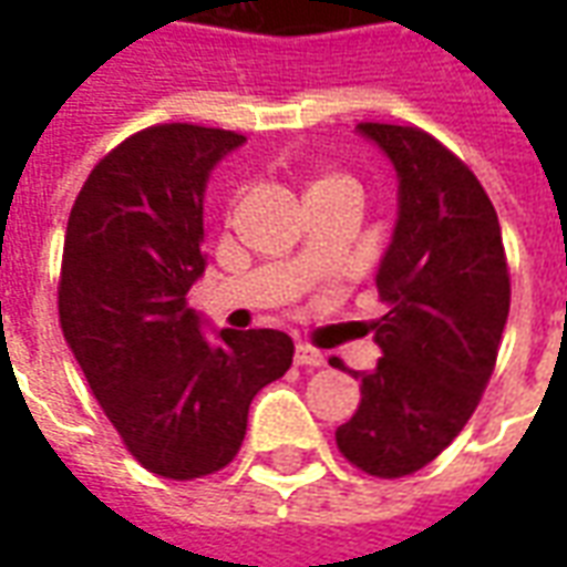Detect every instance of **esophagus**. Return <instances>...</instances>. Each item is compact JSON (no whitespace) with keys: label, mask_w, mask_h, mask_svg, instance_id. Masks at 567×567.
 <instances>
[{"label":"esophagus","mask_w":567,"mask_h":567,"mask_svg":"<svg viewBox=\"0 0 567 567\" xmlns=\"http://www.w3.org/2000/svg\"><path fill=\"white\" fill-rule=\"evenodd\" d=\"M295 364H300V368H321V364H324V355H321L319 349L300 343L295 349Z\"/></svg>","instance_id":"1"}]
</instances>
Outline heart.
I'll list each match as a JSON object with an SVG mask.
<instances>
[{
  "instance_id": "heart-1",
  "label": "heart",
  "mask_w": 567,
  "mask_h": 567,
  "mask_svg": "<svg viewBox=\"0 0 567 567\" xmlns=\"http://www.w3.org/2000/svg\"><path fill=\"white\" fill-rule=\"evenodd\" d=\"M321 182H337V178H321ZM321 182H316V185H321Z\"/></svg>"
}]
</instances>
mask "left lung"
I'll use <instances>...</instances> for the list:
<instances>
[{
	"label": "left lung",
	"mask_w": 567,
	"mask_h": 567,
	"mask_svg": "<svg viewBox=\"0 0 567 567\" xmlns=\"http://www.w3.org/2000/svg\"><path fill=\"white\" fill-rule=\"evenodd\" d=\"M398 175V221L377 270L389 312L373 324L382 358L352 370L355 416L337 446L370 476L434 462L480 404L511 312L495 206L452 151L416 127L358 124ZM333 368H343L331 358Z\"/></svg>",
	"instance_id": "8db88e82"
}]
</instances>
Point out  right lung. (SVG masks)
Listing matches in <instances>:
<instances>
[{
    "label": "right lung",
    "instance_id": "right-lung-1",
    "mask_svg": "<svg viewBox=\"0 0 567 567\" xmlns=\"http://www.w3.org/2000/svg\"><path fill=\"white\" fill-rule=\"evenodd\" d=\"M243 142L194 124L142 130L96 163L69 215L63 337L127 450L166 480L221 471L251 398L295 358L288 333L206 331L187 309L206 272V182Z\"/></svg>",
    "mask_w": 567,
    "mask_h": 567
}]
</instances>
